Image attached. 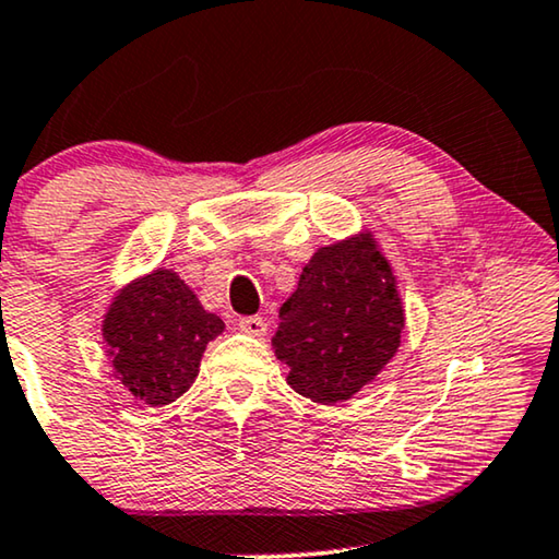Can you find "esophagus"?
<instances>
[{
	"label": "esophagus",
	"instance_id": "34e87169",
	"mask_svg": "<svg viewBox=\"0 0 559 559\" xmlns=\"http://www.w3.org/2000/svg\"><path fill=\"white\" fill-rule=\"evenodd\" d=\"M238 329L250 336H263L265 332H269V324H265V319H261V317H242V319H238Z\"/></svg>",
	"mask_w": 559,
	"mask_h": 559
}]
</instances>
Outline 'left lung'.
<instances>
[{"instance_id":"obj_1","label":"left lung","mask_w":559,"mask_h":559,"mask_svg":"<svg viewBox=\"0 0 559 559\" xmlns=\"http://www.w3.org/2000/svg\"><path fill=\"white\" fill-rule=\"evenodd\" d=\"M273 336L298 395L336 405L395 357L405 326L388 258L369 233L319 248L281 306Z\"/></svg>"}]
</instances>
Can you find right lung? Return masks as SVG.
I'll list each match as a JSON object with an SVG mask.
<instances>
[{
	"instance_id": "1",
	"label": "right lung",
	"mask_w": 559,
	"mask_h": 559,
	"mask_svg": "<svg viewBox=\"0 0 559 559\" xmlns=\"http://www.w3.org/2000/svg\"><path fill=\"white\" fill-rule=\"evenodd\" d=\"M223 329L175 271L156 269L114 298L104 340L123 388L148 405H167L190 390L204 347Z\"/></svg>"
}]
</instances>
